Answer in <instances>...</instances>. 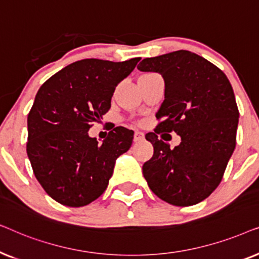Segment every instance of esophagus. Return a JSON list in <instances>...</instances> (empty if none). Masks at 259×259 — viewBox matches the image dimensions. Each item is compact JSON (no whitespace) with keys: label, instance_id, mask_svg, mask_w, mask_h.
<instances>
[{"label":"esophagus","instance_id":"obj_1","mask_svg":"<svg viewBox=\"0 0 259 259\" xmlns=\"http://www.w3.org/2000/svg\"><path fill=\"white\" fill-rule=\"evenodd\" d=\"M144 139H145V134L143 132L137 131V132L134 133V141H136V143H140V141H143Z\"/></svg>","mask_w":259,"mask_h":259}]
</instances>
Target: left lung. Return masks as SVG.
<instances>
[{"instance_id":"obj_1","label":"left lung","mask_w":259,"mask_h":259,"mask_svg":"<svg viewBox=\"0 0 259 259\" xmlns=\"http://www.w3.org/2000/svg\"><path fill=\"white\" fill-rule=\"evenodd\" d=\"M138 69L159 73L165 82L155 114L161 122L146 134L154 153L143 166L145 179L166 203H200L222 182L236 147L239 112L231 83L218 67L189 51L144 59ZM172 130L182 139L175 149L157 138Z\"/></svg>"}]
</instances>
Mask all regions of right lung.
<instances>
[{
    "label": "right lung",
    "instance_id": "right-lung-1",
    "mask_svg": "<svg viewBox=\"0 0 259 259\" xmlns=\"http://www.w3.org/2000/svg\"><path fill=\"white\" fill-rule=\"evenodd\" d=\"M139 60H80L38 90L27 120V154L37 182L58 203L80 207L100 197L116 159L130 150L133 131L115 127L101 144L88 131L108 112L115 87Z\"/></svg>",
    "mask_w": 259,
    "mask_h": 259
}]
</instances>
